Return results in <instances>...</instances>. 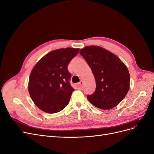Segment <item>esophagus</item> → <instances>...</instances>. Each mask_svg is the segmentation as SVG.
I'll use <instances>...</instances> for the list:
<instances>
[{
	"label": "esophagus",
	"mask_w": 154,
	"mask_h": 154,
	"mask_svg": "<svg viewBox=\"0 0 154 154\" xmlns=\"http://www.w3.org/2000/svg\"><path fill=\"white\" fill-rule=\"evenodd\" d=\"M83 85V81H80V82L78 83V87H82Z\"/></svg>",
	"instance_id": "1"
}]
</instances>
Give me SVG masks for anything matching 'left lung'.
<instances>
[{"instance_id": "obj_1", "label": "left lung", "mask_w": 154, "mask_h": 154, "mask_svg": "<svg viewBox=\"0 0 154 154\" xmlns=\"http://www.w3.org/2000/svg\"><path fill=\"white\" fill-rule=\"evenodd\" d=\"M96 80V90L87 97L97 108L109 110L117 106L129 90L130 74L127 67L118 57L99 46L80 49Z\"/></svg>"}]
</instances>
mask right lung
<instances>
[{
    "label": "right lung",
    "mask_w": 154,
    "mask_h": 154,
    "mask_svg": "<svg viewBox=\"0 0 154 154\" xmlns=\"http://www.w3.org/2000/svg\"><path fill=\"white\" fill-rule=\"evenodd\" d=\"M80 49L54 50L40 59L32 69L28 90L35 104L47 113H57L69 102L74 88L70 84L71 74L68 65Z\"/></svg>",
    "instance_id": "1"
}]
</instances>
